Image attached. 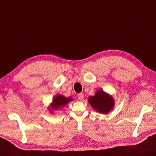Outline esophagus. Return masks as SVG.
Returning a JSON list of instances; mask_svg holds the SVG:
<instances>
[{
  "instance_id": "1",
  "label": "esophagus",
  "mask_w": 156,
  "mask_h": 156,
  "mask_svg": "<svg viewBox=\"0 0 156 156\" xmlns=\"http://www.w3.org/2000/svg\"><path fill=\"white\" fill-rule=\"evenodd\" d=\"M78 99L80 101H82L83 100H84V94H83L82 93L78 94Z\"/></svg>"
}]
</instances>
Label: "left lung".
Listing matches in <instances>:
<instances>
[{
    "instance_id": "obj_1",
    "label": "left lung",
    "mask_w": 156,
    "mask_h": 156,
    "mask_svg": "<svg viewBox=\"0 0 156 156\" xmlns=\"http://www.w3.org/2000/svg\"><path fill=\"white\" fill-rule=\"evenodd\" d=\"M88 102L94 110L102 114L109 113L115 105L113 97L101 89L97 90L94 96L88 98Z\"/></svg>"
}]
</instances>
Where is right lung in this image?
<instances>
[{"mask_svg": "<svg viewBox=\"0 0 156 156\" xmlns=\"http://www.w3.org/2000/svg\"><path fill=\"white\" fill-rule=\"evenodd\" d=\"M73 100L72 97H65L61 94H56L52 98V102L48 106V110L50 114H54V111H56L65 107L67 104Z\"/></svg>", "mask_w": 156, "mask_h": 156, "instance_id": "right-lung-1", "label": "right lung"}]
</instances>
